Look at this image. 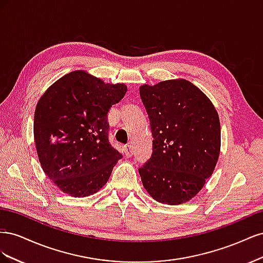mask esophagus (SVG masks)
Returning a JSON list of instances; mask_svg holds the SVG:
<instances>
[{"label": "esophagus", "mask_w": 263, "mask_h": 263, "mask_svg": "<svg viewBox=\"0 0 263 263\" xmlns=\"http://www.w3.org/2000/svg\"><path fill=\"white\" fill-rule=\"evenodd\" d=\"M124 150H125L126 157H132V156H133L134 149H133V145H132V144H127V145L124 147Z\"/></svg>", "instance_id": "obj_1"}]
</instances>
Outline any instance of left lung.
Here are the masks:
<instances>
[{"instance_id": "obj_1", "label": "left lung", "mask_w": 263, "mask_h": 263, "mask_svg": "<svg viewBox=\"0 0 263 263\" xmlns=\"http://www.w3.org/2000/svg\"><path fill=\"white\" fill-rule=\"evenodd\" d=\"M153 134V155L138 169L157 202L190 201L216 166L220 124L210 99L184 79L140 86Z\"/></svg>"}]
</instances>
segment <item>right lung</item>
Listing matches in <instances>:
<instances>
[{
	"mask_svg": "<svg viewBox=\"0 0 263 263\" xmlns=\"http://www.w3.org/2000/svg\"><path fill=\"white\" fill-rule=\"evenodd\" d=\"M127 91L85 71L63 76L38 101L34 137L42 168L62 192L84 197L106 184L121 153L108 140L107 114Z\"/></svg>",
	"mask_w": 263,
	"mask_h": 263,
	"instance_id": "1",
	"label": "right lung"
}]
</instances>
